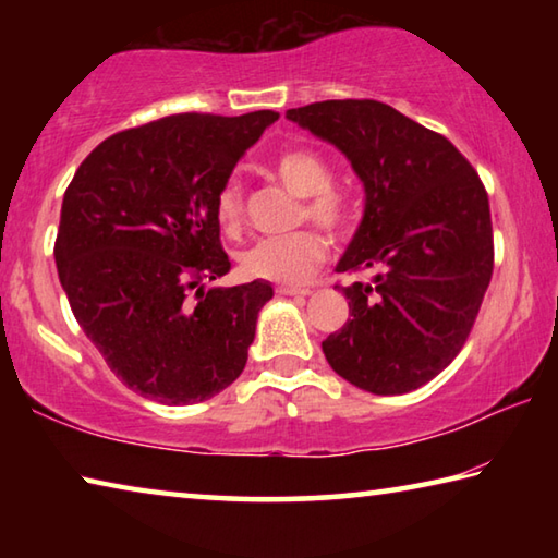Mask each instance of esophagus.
Listing matches in <instances>:
<instances>
[{"mask_svg": "<svg viewBox=\"0 0 558 558\" xmlns=\"http://www.w3.org/2000/svg\"><path fill=\"white\" fill-rule=\"evenodd\" d=\"M278 295H286V298H307V295H313V290H310V288L280 286V288H278Z\"/></svg>", "mask_w": 558, "mask_h": 558, "instance_id": "esophagus-1", "label": "esophagus"}]
</instances>
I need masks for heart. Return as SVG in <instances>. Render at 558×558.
<instances>
[{
	"instance_id": "obj_1",
	"label": "heart",
	"mask_w": 558,
	"mask_h": 558,
	"mask_svg": "<svg viewBox=\"0 0 558 558\" xmlns=\"http://www.w3.org/2000/svg\"><path fill=\"white\" fill-rule=\"evenodd\" d=\"M270 172L278 182L302 199V216L323 229L339 233L347 229L349 204L332 186V169L315 149L292 147L270 162ZM216 221L223 231L235 233L245 216L243 186L239 179H229L219 189L214 202ZM327 256V241L315 231H298L282 239H260L241 253V266L251 278L300 286Z\"/></svg>"
}]
</instances>
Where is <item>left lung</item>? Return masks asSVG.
<instances>
[{"mask_svg":"<svg viewBox=\"0 0 558 558\" xmlns=\"http://www.w3.org/2000/svg\"><path fill=\"white\" fill-rule=\"evenodd\" d=\"M286 118L327 140L364 184V216L337 272L374 270L339 288L349 315L323 342L359 389L396 396L458 356L493 278L483 182L456 145L379 100H323Z\"/></svg>","mask_w":558,"mask_h":558,"instance_id":"8db88e82","label":"left lung"}]
</instances>
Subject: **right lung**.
<instances>
[{
    "mask_svg": "<svg viewBox=\"0 0 558 558\" xmlns=\"http://www.w3.org/2000/svg\"><path fill=\"white\" fill-rule=\"evenodd\" d=\"M278 112H182L122 130L93 149L63 194L56 268L83 332L145 399L189 405L239 379L266 280L226 276L214 202Z\"/></svg>",
    "mask_w": 558,
    "mask_h": 558,
    "instance_id": "1",
    "label": "right lung"
}]
</instances>
